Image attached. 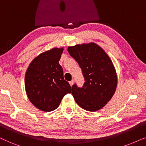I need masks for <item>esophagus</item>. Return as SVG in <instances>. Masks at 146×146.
<instances>
[{
	"instance_id": "obj_1",
	"label": "esophagus",
	"mask_w": 146,
	"mask_h": 146,
	"mask_svg": "<svg viewBox=\"0 0 146 146\" xmlns=\"http://www.w3.org/2000/svg\"><path fill=\"white\" fill-rule=\"evenodd\" d=\"M73 83H74V81H73V80L69 81V84H70V85H71V86H72V85H73Z\"/></svg>"
}]
</instances>
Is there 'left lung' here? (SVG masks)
<instances>
[{
  "label": "left lung",
  "instance_id": "obj_1",
  "mask_svg": "<svg viewBox=\"0 0 146 146\" xmlns=\"http://www.w3.org/2000/svg\"><path fill=\"white\" fill-rule=\"evenodd\" d=\"M68 52L78 63L85 82L82 87L72 86L75 102L89 111L106 106L116 90L117 77L111 60L104 50L94 42L69 46Z\"/></svg>",
  "mask_w": 146,
  "mask_h": 146
}]
</instances>
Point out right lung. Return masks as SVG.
I'll return each mask as SVG.
<instances>
[{
    "mask_svg": "<svg viewBox=\"0 0 146 146\" xmlns=\"http://www.w3.org/2000/svg\"><path fill=\"white\" fill-rule=\"evenodd\" d=\"M63 48H53L40 53L29 65L25 77L29 100L42 111H51L59 107L62 99L71 92L64 79L59 60Z\"/></svg>",
    "mask_w": 146,
    "mask_h": 146,
    "instance_id": "obj_1",
    "label": "right lung"
}]
</instances>
